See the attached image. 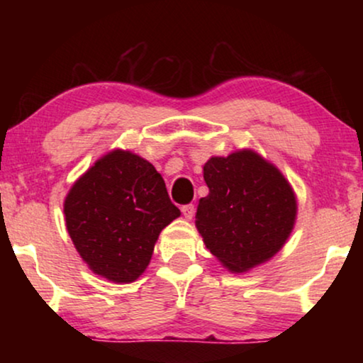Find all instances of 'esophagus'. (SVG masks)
<instances>
[{
    "label": "esophagus",
    "instance_id": "esophagus-1",
    "mask_svg": "<svg viewBox=\"0 0 363 363\" xmlns=\"http://www.w3.org/2000/svg\"><path fill=\"white\" fill-rule=\"evenodd\" d=\"M182 213L186 220H191L195 216V205H183L182 206Z\"/></svg>",
    "mask_w": 363,
    "mask_h": 363
}]
</instances>
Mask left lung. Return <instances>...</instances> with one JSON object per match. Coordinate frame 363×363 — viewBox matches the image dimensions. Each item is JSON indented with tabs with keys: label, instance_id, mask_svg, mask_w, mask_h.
Wrapping results in <instances>:
<instances>
[{
	"label": "left lung",
	"instance_id": "8db88e82",
	"mask_svg": "<svg viewBox=\"0 0 363 363\" xmlns=\"http://www.w3.org/2000/svg\"><path fill=\"white\" fill-rule=\"evenodd\" d=\"M203 178L210 193L198 201L195 226L221 266L247 272L274 257L297 218V196L279 168L241 148L211 157Z\"/></svg>",
	"mask_w": 363,
	"mask_h": 363
}]
</instances>
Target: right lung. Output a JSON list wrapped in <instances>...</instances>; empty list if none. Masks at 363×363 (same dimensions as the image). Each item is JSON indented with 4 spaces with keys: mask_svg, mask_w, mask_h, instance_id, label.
Wrapping results in <instances>:
<instances>
[{
    "mask_svg": "<svg viewBox=\"0 0 363 363\" xmlns=\"http://www.w3.org/2000/svg\"><path fill=\"white\" fill-rule=\"evenodd\" d=\"M182 213L150 162L113 148L74 182L64 220L79 256L116 284L137 281L150 264L162 230Z\"/></svg>",
    "mask_w": 363,
    "mask_h": 363,
    "instance_id": "right-lung-1",
    "label": "right lung"
}]
</instances>
